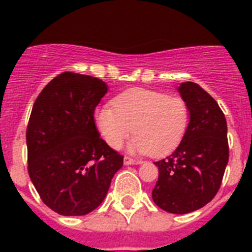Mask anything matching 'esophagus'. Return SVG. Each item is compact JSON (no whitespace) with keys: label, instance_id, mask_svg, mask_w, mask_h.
I'll return each instance as SVG.
<instances>
[{"label":"esophagus","instance_id":"34e87169","mask_svg":"<svg viewBox=\"0 0 252 252\" xmlns=\"http://www.w3.org/2000/svg\"><path fill=\"white\" fill-rule=\"evenodd\" d=\"M124 163L126 165H140V163H142L141 159H134V158L132 157H124Z\"/></svg>","mask_w":252,"mask_h":252}]
</instances>
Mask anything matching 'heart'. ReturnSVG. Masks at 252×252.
<instances>
[{"label":"heart","instance_id":"1","mask_svg":"<svg viewBox=\"0 0 252 252\" xmlns=\"http://www.w3.org/2000/svg\"><path fill=\"white\" fill-rule=\"evenodd\" d=\"M94 119L99 133L111 148L119 149L133 132L130 150L165 156L183 140L189 124V108L180 96L136 87L119 94L114 107H98Z\"/></svg>","mask_w":252,"mask_h":252}]
</instances>
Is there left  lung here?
I'll return each instance as SVG.
<instances>
[{"instance_id": "obj_1", "label": "left lung", "mask_w": 252, "mask_h": 252, "mask_svg": "<svg viewBox=\"0 0 252 252\" xmlns=\"http://www.w3.org/2000/svg\"><path fill=\"white\" fill-rule=\"evenodd\" d=\"M189 108V124L179 146L156 162L158 180L152 196L175 215L203 208L219 192L229 161L226 119L215 99L195 82L179 86Z\"/></svg>"}]
</instances>
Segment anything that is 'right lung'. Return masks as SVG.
<instances>
[{
	"label": "right lung",
	"mask_w": 252,
	"mask_h": 252,
	"mask_svg": "<svg viewBox=\"0 0 252 252\" xmlns=\"http://www.w3.org/2000/svg\"><path fill=\"white\" fill-rule=\"evenodd\" d=\"M106 93L96 77L64 72L33 103L26 130L27 170L41 201L61 216L96 209L123 166L124 157L95 126V107Z\"/></svg>",
	"instance_id": "add662e5"
}]
</instances>
